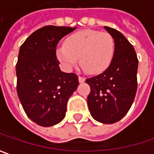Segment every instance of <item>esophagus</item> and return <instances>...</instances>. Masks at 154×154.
I'll return each mask as SVG.
<instances>
[{
    "instance_id": "1",
    "label": "esophagus",
    "mask_w": 154,
    "mask_h": 154,
    "mask_svg": "<svg viewBox=\"0 0 154 154\" xmlns=\"http://www.w3.org/2000/svg\"><path fill=\"white\" fill-rule=\"evenodd\" d=\"M78 81H79V83H84L85 81V78L83 77H78Z\"/></svg>"
}]
</instances>
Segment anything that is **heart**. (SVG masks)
<instances>
[{"label":"heart","mask_w":154,"mask_h":154,"mask_svg":"<svg viewBox=\"0 0 154 154\" xmlns=\"http://www.w3.org/2000/svg\"><path fill=\"white\" fill-rule=\"evenodd\" d=\"M115 40L107 32L83 30L67 38L56 49V57L65 70L78 62L89 74H99L110 65L115 54Z\"/></svg>","instance_id":"heart-1"}]
</instances>
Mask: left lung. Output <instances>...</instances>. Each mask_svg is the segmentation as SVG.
I'll return each instance as SVG.
<instances>
[{
	"label": "left lung",
	"instance_id": "left-lung-1",
	"mask_svg": "<svg viewBox=\"0 0 154 154\" xmlns=\"http://www.w3.org/2000/svg\"><path fill=\"white\" fill-rule=\"evenodd\" d=\"M115 40V54L108 69L86 79L90 85L88 106L96 121L104 124L119 122L130 109L137 90L138 58L134 46L122 32L104 26Z\"/></svg>",
	"mask_w": 154,
	"mask_h": 154
}]
</instances>
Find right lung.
I'll list each match as a JSON object with an SVG mask.
<instances>
[{
	"label": "right lung",
	"instance_id": "right-lung-1",
	"mask_svg": "<svg viewBox=\"0 0 154 154\" xmlns=\"http://www.w3.org/2000/svg\"><path fill=\"white\" fill-rule=\"evenodd\" d=\"M77 27L46 26L32 32L19 51L17 94L26 116L42 127L59 123L77 90L78 77L59 68L56 48L59 40Z\"/></svg>",
	"mask_w": 154,
	"mask_h": 154
}]
</instances>
